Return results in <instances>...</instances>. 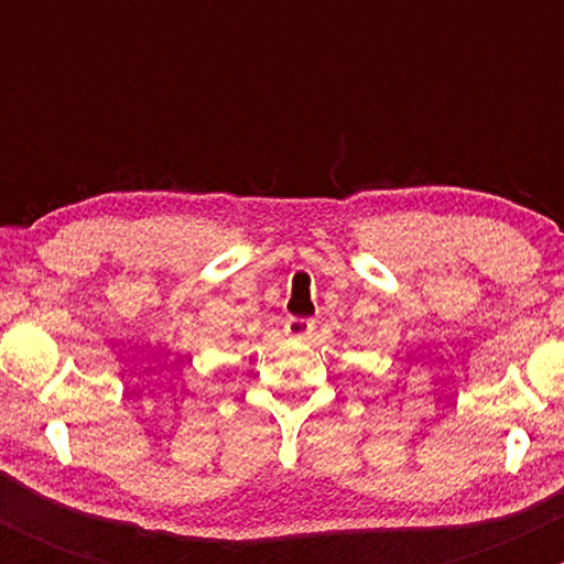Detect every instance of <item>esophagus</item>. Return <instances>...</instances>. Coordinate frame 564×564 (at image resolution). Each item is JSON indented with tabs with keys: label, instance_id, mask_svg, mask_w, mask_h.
Returning <instances> with one entry per match:
<instances>
[{
	"label": "esophagus",
	"instance_id": "34e87169",
	"mask_svg": "<svg viewBox=\"0 0 564 564\" xmlns=\"http://www.w3.org/2000/svg\"><path fill=\"white\" fill-rule=\"evenodd\" d=\"M283 332H286L291 339H310L315 332V323L310 318H289L283 323Z\"/></svg>",
	"mask_w": 564,
	"mask_h": 564
}]
</instances>
